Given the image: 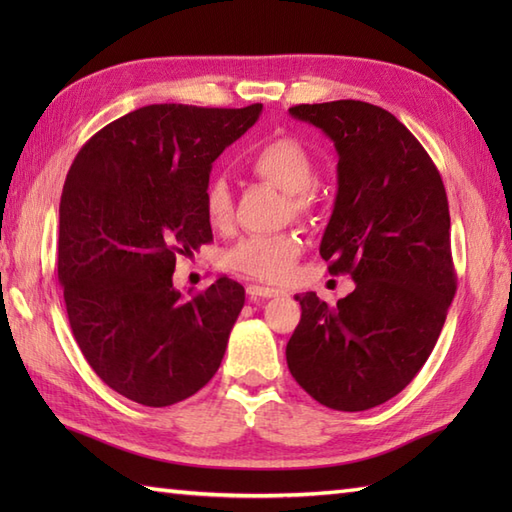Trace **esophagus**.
<instances>
[{"mask_svg":"<svg viewBox=\"0 0 512 512\" xmlns=\"http://www.w3.org/2000/svg\"><path fill=\"white\" fill-rule=\"evenodd\" d=\"M248 297L250 299H270V297H284L286 292L279 290V288H268V286H257V284H250L246 288Z\"/></svg>","mask_w":512,"mask_h":512,"instance_id":"obj_1","label":"esophagus"}]
</instances>
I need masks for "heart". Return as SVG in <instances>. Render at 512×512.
Wrapping results in <instances>:
<instances>
[{"label":"heart","instance_id":"obj_1","mask_svg":"<svg viewBox=\"0 0 512 512\" xmlns=\"http://www.w3.org/2000/svg\"><path fill=\"white\" fill-rule=\"evenodd\" d=\"M248 169L277 189L288 193L292 215L306 217L314 209L312 184L317 165L310 151L295 138H275L253 151ZM204 215L215 231L233 226V193L222 178H213L204 189ZM303 242L297 233L248 235L228 250L226 264L239 275L259 281H286L301 257Z\"/></svg>","mask_w":512,"mask_h":512}]
</instances>
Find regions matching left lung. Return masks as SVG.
I'll return each instance as SVG.
<instances>
[{
	"mask_svg": "<svg viewBox=\"0 0 512 512\" xmlns=\"http://www.w3.org/2000/svg\"><path fill=\"white\" fill-rule=\"evenodd\" d=\"M334 140L339 191L321 257L356 288L328 306L297 295L290 374L321 405L365 411L427 363L455 297L451 217L440 171L394 114L363 101L295 105Z\"/></svg>",
	"mask_w": 512,
	"mask_h": 512,
	"instance_id": "left-lung-1",
	"label": "left lung"
}]
</instances>
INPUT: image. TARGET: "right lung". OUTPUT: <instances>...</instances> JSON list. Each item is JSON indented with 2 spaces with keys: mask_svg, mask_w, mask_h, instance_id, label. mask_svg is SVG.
Segmentation results:
<instances>
[{
  "mask_svg": "<svg viewBox=\"0 0 512 512\" xmlns=\"http://www.w3.org/2000/svg\"><path fill=\"white\" fill-rule=\"evenodd\" d=\"M262 114L147 105L105 125L76 154L59 206V284L85 361L145 407L200 391L220 367L244 308L228 277L184 297L178 255L213 239L204 189L213 160Z\"/></svg>",
  "mask_w": 512,
  "mask_h": 512,
  "instance_id": "obj_1",
  "label": "right lung"
}]
</instances>
